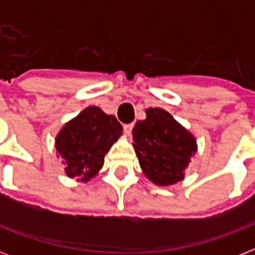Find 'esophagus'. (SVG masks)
<instances>
[{"label": "esophagus", "instance_id": "obj_1", "mask_svg": "<svg viewBox=\"0 0 255 255\" xmlns=\"http://www.w3.org/2000/svg\"><path fill=\"white\" fill-rule=\"evenodd\" d=\"M132 128H133V124H132V123L124 124V131H126V133H128V135H131Z\"/></svg>", "mask_w": 255, "mask_h": 255}]
</instances>
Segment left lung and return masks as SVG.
Segmentation results:
<instances>
[{
	"label": "left lung",
	"mask_w": 255,
	"mask_h": 255,
	"mask_svg": "<svg viewBox=\"0 0 255 255\" xmlns=\"http://www.w3.org/2000/svg\"><path fill=\"white\" fill-rule=\"evenodd\" d=\"M132 129L133 148L148 180L156 185L181 181L197 151L194 136L163 108H147Z\"/></svg>",
	"instance_id": "obj_1"
}]
</instances>
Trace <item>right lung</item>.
I'll return each mask as SVG.
<instances>
[{"instance_id":"obj_1","label":"right lung","mask_w":255,"mask_h":255,"mask_svg":"<svg viewBox=\"0 0 255 255\" xmlns=\"http://www.w3.org/2000/svg\"><path fill=\"white\" fill-rule=\"evenodd\" d=\"M123 133L114 115L90 106L66 123L55 139V149L63 159L66 174L90 181L103 167L104 156Z\"/></svg>"}]
</instances>
